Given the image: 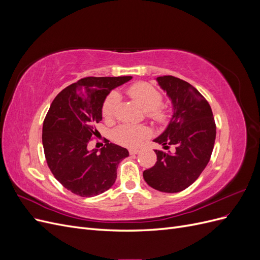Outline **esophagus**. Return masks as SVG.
<instances>
[{"instance_id": "1", "label": "esophagus", "mask_w": 260, "mask_h": 260, "mask_svg": "<svg viewBox=\"0 0 260 260\" xmlns=\"http://www.w3.org/2000/svg\"><path fill=\"white\" fill-rule=\"evenodd\" d=\"M140 151L138 148H131V149H129V153H130V155H136V154H138Z\"/></svg>"}]
</instances>
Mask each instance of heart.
I'll use <instances>...</instances> for the list:
<instances>
[{
    "label": "heart",
    "instance_id": "obj_1",
    "mask_svg": "<svg viewBox=\"0 0 260 260\" xmlns=\"http://www.w3.org/2000/svg\"><path fill=\"white\" fill-rule=\"evenodd\" d=\"M128 95L135 100L142 106L147 115L153 118L157 122H165L168 118V112L160 107L162 96L153 85L140 82L131 85L127 90ZM119 95L118 93L113 92L106 98L102 114L106 119H111L114 117L116 107L119 103ZM149 136V130L144 125H133V124H122L119 125L114 131V138L118 143L128 147H136L141 144L144 139Z\"/></svg>",
    "mask_w": 260,
    "mask_h": 260
}]
</instances>
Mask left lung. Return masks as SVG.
I'll list each match as a JSON object with an SVG mask.
<instances>
[{"label":"left lung","instance_id":"1","mask_svg":"<svg viewBox=\"0 0 260 260\" xmlns=\"http://www.w3.org/2000/svg\"><path fill=\"white\" fill-rule=\"evenodd\" d=\"M155 79L171 102L172 115L153 141L164 149L170 145L175 149H155L157 161L143 171V178L157 191L178 193L190 186L207 166L215 145L216 124L208 102L192 84L174 76Z\"/></svg>","mask_w":260,"mask_h":260}]
</instances>
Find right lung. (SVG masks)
Masks as SVG:
<instances>
[{"mask_svg":"<svg viewBox=\"0 0 260 260\" xmlns=\"http://www.w3.org/2000/svg\"><path fill=\"white\" fill-rule=\"evenodd\" d=\"M132 79L124 77H86L68 85L54 99L43 122L42 144L46 162L58 182L82 198L111 188L127 148L108 143L89 149L98 135L102 107L112 90Z\"/></svg>","mask_w":260,"mask_h":260,"instance_id":"right-lung-1","label":"right lung"}]
</instances>
